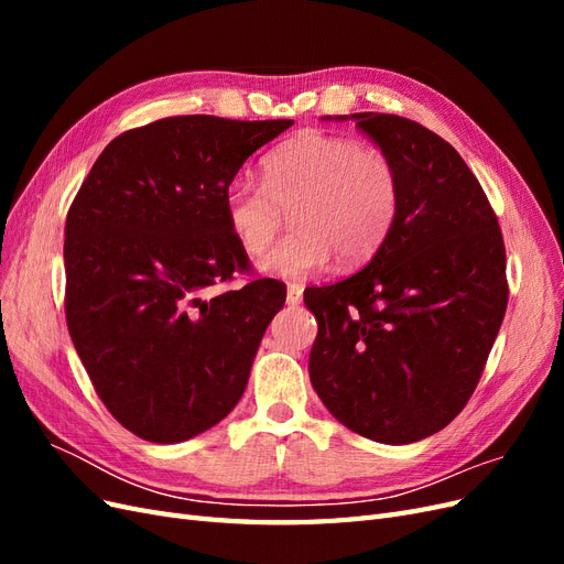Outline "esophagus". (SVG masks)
Masks as SVG:
<instances>
[{"instance_id":"1","label":"esophagus","mask_w":564,"mask_h":564,"mask_svg":"<svg viewBox=\"0 0 564 564\" xmlns=\"http://www.w3.org/2000/svg\"><path fill=\"white\" fill-rule=\"evenodd\" d=\"M303 299V286L296 282H289L286 284V303L289 305H299Z\"/></svg>"}]
</instances>
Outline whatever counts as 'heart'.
Returning a JSON list of instances; mask_svg holds the SVG:
<instances>
[{
  "label": "heart",
  "instance_id": "heart-1",
  "mask_svg": "<svg viewBox=\"0 0 564 564\" xmlns=\"http://www.w3.org/2000/svg\"><path fill=\"white\" fill-rule=\"evenodd\" d=\"M400 197V174L388 152L313 131L272 150L263 181H230L224 214L237 245L256 256L292 209L296 228L263 253L261 268L278 278H305L332 256L340 265L369 261L395 224Z\"/></svg>",
  "mask_w": 564,
  "mask_h": 564
}]
</instances>
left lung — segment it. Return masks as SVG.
Segmentation results:
<instances>
[{
    "instance_id": "obj_1",
    "label": "left lung",
    "mask_w": 564,
    "mask_h": 564,
    "mask_svg": "<svg viewBox=\"0 0 564 564\" xmlns=\"http://www.w3.org/2000/svg\"><path fill=\"white\" fill-rule=\"evenodd\" d=\"M350 119L395 162L400 212L360 272L303 294L319 324L308 371L346 429L409 445L452 423L482 377L508 305L506 247L445 139L398 115Z\"/></svg>"
}]
</instances>
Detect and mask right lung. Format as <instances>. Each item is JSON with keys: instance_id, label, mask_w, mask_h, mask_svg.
Returning a JSON list of instances; mask_svg holds the SVG:
<instances>
[{"instance_id": "1", "label": "right lung", "mask_w": 564, "mask_h": 564, "mask_svg": "<svg viewBox=\"0 0 564 564\" xmlns=\"http://www.w3.org/2000/svg\"><path fill=\"white\" fill-rule=\"evenodd\" d=\"M292 119L164 117L119 133L65 220V319L108 412L148 442L209 431L240 402L253 355L286 289L253 280L224 193Z\"/></svg>"}]
</instances>
